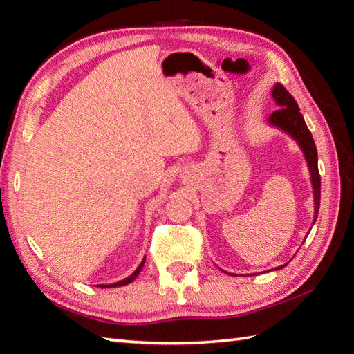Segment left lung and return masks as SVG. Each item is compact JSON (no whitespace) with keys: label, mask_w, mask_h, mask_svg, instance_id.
Returning a JSON list of instances; mask_svg holds the SVG:
<instances>
[{"label":"left lung","mask_w":354,"mask_h":354,"mask_svg":"<svg viewBox=\"0 0 354 354\" xmlns=\"http://www.w3.org/2000/svg\"><path fill=\"white\" fill-rule=\"evenodd\" d=\"M272 99L275 100L278 106H280V109L272 112V114L269 115L268 123L290 135V137L298 142L299 149L303 150V155L307 161V167H309V171H310V181L313 187V201H315L313 223H315L318 217L319 201H321V178L318 171L317 146H315L312 133L304 122L301 112H299L295 99L289 94L288 89H286L281 84H275L272 89ZM286 265H288V263H284V265L278 266L275 269H281Z\"/></svg>","instance_id":"left-lung-1"}]
</instances>
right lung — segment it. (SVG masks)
Instances as JSON below:
<instances>
[{
    "mask_svg": "<svg viewBox=\"0 0 354 354\" xmlns=\"http://www.w3.org/2000/svg\"><path fill=\"white\" fill-rule=\"evenodd\" d=\"M145 261H146V257L142 259V261L140 263V266L133 270V272L127 277V278H124V280H122V281H117V283H112V284H99V286H102V288H118V286H126V284H129V283H132L135 278L138 277V274H140V270L142 269V266H145Z\"/></svg>",
    "mask_w": 354,
    "mask_h": 354,
    "instance_id": "right-lung-1",
    "label": "right lung"
}]
</instances>
